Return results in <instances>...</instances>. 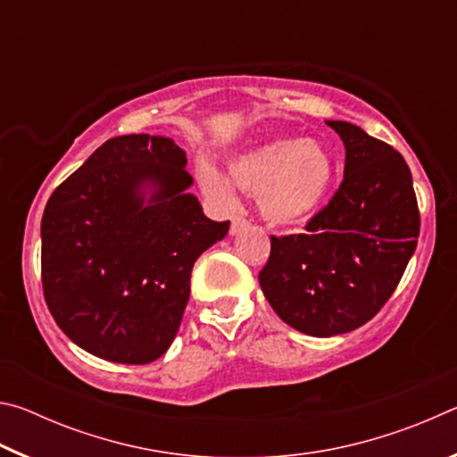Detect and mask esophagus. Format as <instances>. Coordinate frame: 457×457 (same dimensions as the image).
Here are the masks:
<instances>
[{"instance_id":"esophagus-1","label":"esophagus","mask_w":457,"mask_h":457,"mask_svg":"<svg viewBox=\"0 0 457 457\" xmlns=\"http://www.w3.org/2000/svg\"><path fill=\"white\" fill-rule=\"evenodd\" d=\"M247 226H250V221H247L245 218H242V215H236L234 220H231V228H229V234L231 236H237L239 231H244Z\"/></svg>"}]
</instances>
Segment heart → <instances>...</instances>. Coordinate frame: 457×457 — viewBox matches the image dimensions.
I'll use <instances>...</instances> for the list:
<instances>
[{
	"mask_svg": "<svg viewBox=\"0 0 457 457\" xmlns=\"http://www.w3.org/2000/svg\"><path fill=\"white\" fill-rule=\"evenodd\" d=\"M234 185L258 195L264 220L274 226H298L320 210L335 181V159L319 141L278 138L242 154L229 165ZM201 187L215 204L234 207L236 197L218 169L205 165Z\"/></svg>",
	"mask_w": 457,
	"mask_h": 457,
	"instance_id": "1",
	"label": "heart"
}]
</instances>
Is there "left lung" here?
<instances>
[{
    "mask_svg": "<svg viewBox=\"0 0 457 457\" xmlns=\"http://www.w3.org/2000/svg\"><path fill=\"white\" fill-rule=\"evenodd\" d=\"M345 143V179L306 234L272 236L262 292L304 335L362 327L395 292L420 237L411 171L401 153L357 125L327 120Z\"/></svg>",
    "mask_w": 457,
    "mask_h": 457,
    "instance_id": "8db88e82",
    "label": "left lung"
}]
</instances>
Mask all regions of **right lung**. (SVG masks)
<instances>
[{"label":"right lung","mask_w":457,"mask_h":457,"mask_svg":"<svg viewBox=\"0 0 457 457\" xmlns=\"http://www.w3.org/2000/svg\"><path fill=\"white\" fill-rule=\"evenodd\" d=\"M173 138L114 137L60 183L42 218L44 298L62 332L95 357L146 365L179 330L191 270L226 237L187 189Z\"/></svg>","instance_id":"right-lung-1"}]
</instances>
